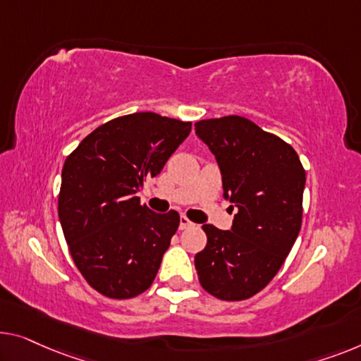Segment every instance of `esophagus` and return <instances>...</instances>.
Returning <instances> with one entry per match:
<instances>
[{
  "mask_svg": "<svg viewBox=\"0 0 361 361\" xmlns=\"http://www.w3.org/2000/svg\"><path fill=\"white\" fill-rule=\"evenodd\" d=\"M192 225V222L190 219L186 217V215H181L180 217V230H186V228H190Z\"/></svg>",
  "mask_w": 361,
  "mask_h": 361,
  "instance_id": "obj_1",
  "label": "esophagus"
}]
</instances>
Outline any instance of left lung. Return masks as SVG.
<instances>
[{
    "mask_svg": "<svg viewBox=\"0 0 361 361\" xmlns=\"http://www.w3.org/2000/svg\"><path fill=\"white\" fill-rule=\"evenodd\" d=\"M195 129L217 160L224 197L236 207L230 230L202 225L199 282L219 300L251 298L272 281L300 233L305 169L290 144L248 118H211Z\"/></svg>",
    "mask_w": 361,
    "mask_h": 361,
    "instance_id": "obj_1",
    "label": "left lung"
}]
</instances>
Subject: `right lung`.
Instances as JSON below:
<instances>
[{
	"mask_svg": "<svg viewBox=\"0 0 361 361\" xmlns=\"http://www.w3.org/2000/svg\"><path fill=\"white\" fill-rule=\"evenodd\" d=\"M190 131L191 121L131 113L94 129L68 155L58 215L74 264L105 297H137L157 276L180 214H155L136 192Z\"/></svg>",
	"mask_w": 361,
	"mask_h": 361,
	"instance_id": "right-lung-1",
	"label": "right lung"
}]
</instances>
